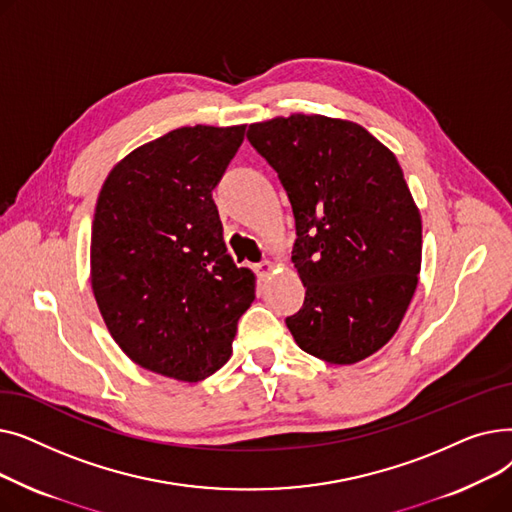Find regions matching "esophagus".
Masks as SVG:
<instances>
[{"label": "esophagus", "instance_id": "esophagus-1", "mask_svg": "<svg viewBox=\"0 0 512 512\" xmlns=\"http://www.w3.org/2000/svg\"><path fill=\"white\" fill-rule=\"evenodd\" d=\"M272 272H274V263H272V261H261V263L255 265V274H257L259 280L270 278Z\"/></svg>", "mask_w": 512, "mask_h": 512}]
</instances>
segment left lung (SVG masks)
I'll return each instance as SVG.
<instances>
[{
  "label": "left lung",
  "instance_id": "obj_1",
  "mask_svg": "<svg viewBox=\"0 0 512 512\" xmlns=\"http://www.w3.org/2000/svg\"><path fill=\"white\" fill-rule=\"evenodd\" d=\"M247 139L288 195L303 307L286 326L305 353L353 365L394 336L417 288L421 215L398 161L346 120L292 114Z\"/></svg>",
  "mask_w": 512,
  "mask_h": 512
}]
</instances>
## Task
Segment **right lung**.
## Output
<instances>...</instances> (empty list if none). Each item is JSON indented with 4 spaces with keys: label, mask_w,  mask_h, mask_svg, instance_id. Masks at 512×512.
Instances as JSON below:
<instances>
[{
    "label": "right lung",
    "mask_w": 512,
    "mask_h": 512,
    "mask_svg": "<svg viewBox=\"0 0 512 512\" xmlns=\"http://www.w3.org/2000/svg\"><path fill=\"white\" fill-rule=\"evenodd\" d=\"M245 126H182L128 153L105 178L91 232V284L107 330L145 369L199 382L232 353L255 276L226 253L213 188Z\"/></svg>",
    "instance_id": "obj_1"
}]
</instances>
